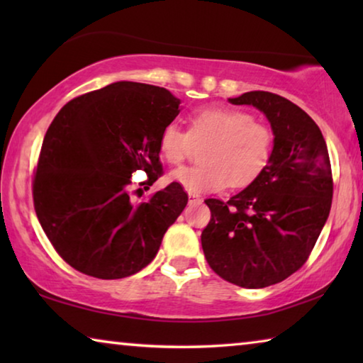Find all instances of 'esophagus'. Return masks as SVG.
<instances>
[{"mask_svg":"<svg viewBox=\"0 0 363 363\" xmlns=\"http://www.w3.org/2000/svg\"><path fill=\"white\" fill-rule=\"evenodd\" d=\"M199 201H201L200 195L199 194H192L189 192V203H199Z\"/></svg>","mask_w":363,"mask_h":363,"instance_id":"esophagus-1","label":"esophagus"}]
</instances>
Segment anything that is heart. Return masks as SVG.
Segmentation results:
<instances>
[{
    "instance_id": "heart-1",
    "label": "heart",
    "mask_w": 363,
    "mask_h": 363,
    "mask_svg": "<svg viewBox=\"0 0 363 363\" xmlns=\"http://www.w3.org/2000/svg\"><path fill=\"white\" fill-rule=\"evenodd\" d=\"M203 163L176 169L171 181L192 194L219 192L232 184L243 187L255 181L272 155L274 136L262 123L242 110L206 106L189 116V133L176 121L168 123L160 134L158 147L164 162L181 164L194 144H203Z\"/></svg>"
}]
</instances>
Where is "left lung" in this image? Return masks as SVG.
<instances>
[{
  "label": "left lung",
  "instance_id": "1",
  "mask_svg": "<svg viewBox=\"0 0 363 363\" xmlns=\"http://www.w3.org/2000/svg\"><path fill=\"white\" fill-rule=\"evenodd\" d=\"M266 115L274 133L262 173L229 201L208 199L201 248L219 277L264 288L290 277L309 257L327 223L333 179L320 128L296 104L267 91L229 99Z\"/></svg>",
  "mask_w": 363,
  "mask_h": 363
}]
</instances>
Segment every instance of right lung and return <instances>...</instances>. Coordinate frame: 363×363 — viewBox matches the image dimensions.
<instances>
[{"instance_id": "obj_1", "label": "right lung", "mask_w": 363, "mask_h": 363, "mask_svg": "<svg viewBox=\"0 0 363 363\" xmlns=\"http://www.w3.org/2000/svg\"><path fill=\"white\" fill-rule=\"evenodd\" d=\"M160 86L116 82L60 108L43 140L33 203L43 230L73 269L104 280L139 272L157 256L164 232L187 205L171 182L143 203L131 176L149 186L163 173L160 134L181 112Z\"/></svg>"}]
</instances>
